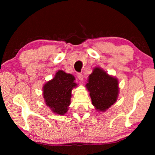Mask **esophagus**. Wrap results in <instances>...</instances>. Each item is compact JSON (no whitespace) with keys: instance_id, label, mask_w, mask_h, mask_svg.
Returning a JSON list of instances; mask_svg holds the SVG:
<instances>
[{"instance_id":"34e87169","label":"esophagus","mask_w":155,"mask_h":155,"mask_svg":"<svg viewBox=\"0 0 155 155\" xmlns=\"http://www.w3.org/2000/svg\"><path fill=\"white\" fill-rule=\"evenodd\" d=\"M77 77L78 78V80H80V81H83V75L82 74H81V73H79V74H78Z\"/></svg>"}]
</instances>
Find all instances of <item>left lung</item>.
Listing matches in <instances>:
<instances>
[{
  "label": "left lung",
  "instance_id": "obj_1",
  "mask_svg": "<svg viewBox=\"0 0 155 155\" xmlns=\"http://www.w3.org/2000/svg\"><path fill=\"white\" fill-rule=\"evenodd\" d=\"M87 81L86 88L97 111H105L115 103L119 94V82L116 77L108 74L101 68L96 67Z\"/></svg>",
  "mask_w": 155,
  "mask_h": 155
}]
</instances>
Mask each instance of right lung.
Segmentation results:
<instances>
[{"label": "right lung", "instance_id": "1", "mask_svg": "<svg viewBox=\"0 0 155 155\" xmlns=\"http://www.w3.org/2000/svg\"><path fill=\"white\" fill-rule=\"evenodd\" d=\"M75 78L63 70L56 72L53 78L43 85V98L47 107L54 114L64 115L68 111L72 90L77 87Z\"/></svg>", "mask_w": 155, "mask_h": 155}]
</instances>
